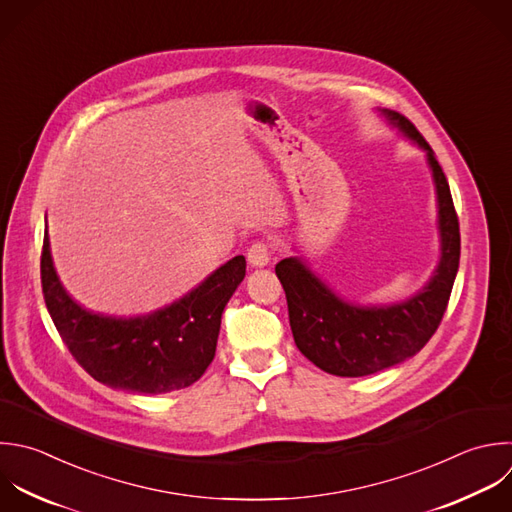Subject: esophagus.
<instances>
[{
	"mask_svg": "<svg viewBox=\"0 0 512 512\" xmlns=\"http://www.w3.org/2000/svg\"><path fill=\"white\" fill-rule=\"evenodd\" d=\"M270 262V250L266 244L258 242V244H252L250 250H248V264L254 266V268H264L268 266Z\"/></svg>",
	"mask_w": 512,
	"mask_h": 512,
	"instance_id": "obj_1",
	"label": "esophagus"
}]
</instances>
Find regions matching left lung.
Returning a JSON list of instances; mask_svg holds the SVG:
<instances>
[{
	"instance_id": "1",
	"label": "left lung",
	"mask_w": 512,
	"mask_h": 512,
	"mask_svg": "<svg viewBox=\"0 0 512 512\" xmlns=\"http://www.w3.org/2000/svg\"><path fill=\"white\" fill-rule=\"evenodd\" d=\"M378 112L390 128L426 152L432 172L440 258L428 282L404 300L362 304L338 294L300 254L276 264L298 350L320 370L348 378L386 370L420 352L442 320L460 260L458 218L432 148L402 114L386 108Z\"/></svg>"
}]
</instances>
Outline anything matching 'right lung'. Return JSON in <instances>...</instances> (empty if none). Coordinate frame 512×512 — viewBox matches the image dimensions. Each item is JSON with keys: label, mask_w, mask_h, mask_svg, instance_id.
<instances>
[{"label": "right lung", "mask_w": 512, "mask_h": 512, "mask_svg": "<svg viewBox=\"0 0 512 512\" xmlns=\"http://www.w3.org/2000/svg\"><path fill=\"white\" fill-rule=\"evenodd\" d=\"M244 276L246 260L234 256L164 308L136 316L94 312L62 284L48 226L44 232L42 288L62 340L92 378L126 394H164L194 384L214 360L224 306Z\"/></svg>", "instance_id": "1"}]
</instances>
